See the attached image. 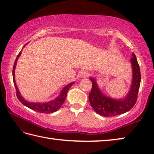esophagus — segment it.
Masks as SVG:
<instances>
[{
  "label": "esophagus",
  "mask_w": 154,
  "mask_h": 154,
  "mask_svg": "<svg viewBox=\"0 0 154 154\" xmlns=\"http://www.w3.org/2000/svg\"><path fill=\"white\" fill-rule=\"evenodd\" d=\"M89 75V73H87V71H82L81 73V77H86Z\"/></svg>",
  "instance_id": "obj_1"
}]
</instances>
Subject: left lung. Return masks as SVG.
Instances as JSON below:
<instances>
[{"mask_svg": "<svg viewBox=\"0 0 154 154\" xmlns=\"http://www.w3.org/2000/svg\"><path fill=\"white\" fill-rule=\"evenodd\" d=\"M131 63L133 69L132 83L126 97L122 99H115L103 94L99 89L96 81L90 77L92 88L89 93L90 104L96 113L104 117H113L124 113L130 110L136 103L141 82V73L139 64L135 54H132Z\"/></svg>", "mask_w": 154, "mask_h": 154, "instance_id": "left-lung-1", "label": "left lung"}]
</instances>
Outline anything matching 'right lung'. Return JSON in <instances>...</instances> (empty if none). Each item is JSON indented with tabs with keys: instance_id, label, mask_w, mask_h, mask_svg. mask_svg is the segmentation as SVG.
<instances>
[{
	"instance_id": "right-lung-1",
	"label": "right lung",
	"mask_w": 154,
	"mask_h": 154,
	"mask_svg": "<svg viewBox=\"0 0 154 154\" xmlns=\"http://www.w3.org/2000/svg\"><path fill=\"white\" fill-rule=\"evenodd\" d=\"M21 51H22V50H21ZM21 51L17 57L16 60H15L14 63L13 69V82H14L15 89H16V94H17V98L19 99V100L24 105H25L26 107H29V108H30V109H31L34 111H38V112L43 113H51L55 112V111L60 109V108H61V107L63 105V104L64 103L66 97H67V92L69 90V89L71 88V87L73 85L74 82H72L71 83L68 84L67 85H66L64 88L62 89V91H61V93H60V95L56 99H54V100H52V101H49V102H45V103H31V102L26 101L25 99H24L22 96H21L19 89H18L17 84H16V83H15V79H14V73H15L14 69H15V68H16L17 60H18V59H19L20 55H21Z\"/></svg>"
}]
</instances>
